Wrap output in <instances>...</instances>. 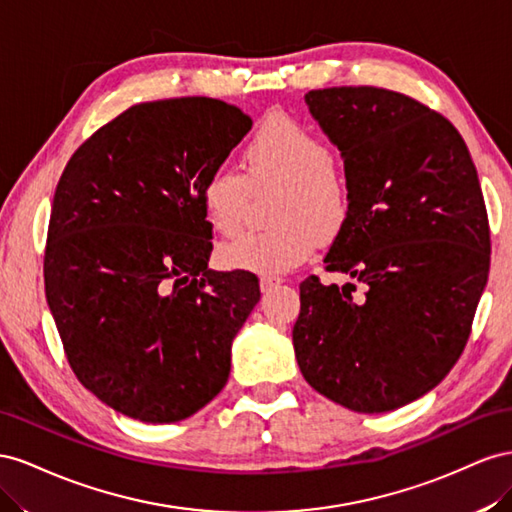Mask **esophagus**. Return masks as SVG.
<instances>
[{"label":"esophagus","mask_w":512,"mask_h":512,"mask_svg":"<svg viewBox=\"0 0 512 512\" xmlns=\"http://www.w3.org/2000/svg\"><path fill=\"white\" fill-rule=\"evenodd\" d=\"M281 283H283V281L276 279V276H261L259 287H261V291H264V294H268V291H272L274 287H279Z\"/></svg>","instance_id":"34e87169"}]
</instances>
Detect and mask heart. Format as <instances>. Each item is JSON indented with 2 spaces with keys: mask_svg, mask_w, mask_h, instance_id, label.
<instances>
[{
  "mask_svg": "<svg viewBox=\"0 0 512 512\" xmlns=\"http://www.w3.org/2000/svg\"><path fill=\"white\" fill-rule=\"evenodd\" d=\"M244 173L214 167L201 184V203L216 233L233 236L248 214L253 193L279 188L272 223L266 231H248L218 248L229 270L264 276L285 274L309 259L317 238L332 240L352 212V186L332 158L324 139L285 113L257 126L242 152Z\"/></svg>",
  "mask_w": 512,
  "mask_h": 512,
  "instance_id": "heart-1",
  "label": "heart"
}]
</instances>
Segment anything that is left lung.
<instances>
[{
	"mask_svg": "<svg viewBox=\"0 0 512 512\" xmlns=\"http://www.w3.org/2000/svg\"><path fill=\"white\" fill-rule=\"evenodd\" d=\"M304 100L352 186L326 268L362 294L300 283L298 367L347 410H397L440 384L470 339L491 255L478 173L459 130L410 96L358 85Z\"/></svg>",
	"mask_w": 512,
	"mask_h": 512,
	"instance_id": "1",
	"label": "left lung"
}]
</instances>
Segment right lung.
<instances>
[{
    "mask_svg": "<svg viewBox=\"0 0 512 512\" xmlns=\"http://www.w3.org/2000/svg\"><path fill=\"white\" fill-rule=\"evenodd\" d=\"M253 122L206 96L141 102L72 154L55 188L45 294L79 382L152 425L199 412L227 384L257 276L214 272L201 203Z\"/></svg>",
    "mask_w": 512,
    "mask_h": 512,
    "instance_id": "1",
    "label": "right lung"
}]
</instances>
